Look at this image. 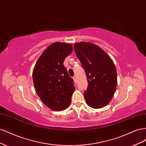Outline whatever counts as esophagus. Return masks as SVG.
<instances>
[{
	"mask_svg": "<svg viewBox=\"0 0 146 146\" xmlns=\"http://www.w3.org/2000/svg\"><path fill=\"white\" fill-rule=\"evenodd\" d=\"M73 79H74V80L75 82H77V79H76V76H74V77H73Z\"/></svg>",
	"mask_w": 146,
	"mask_h": 146,
	"instance_id": "1",
	"label": "esophagus"
}]
</instances>
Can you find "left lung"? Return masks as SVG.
Here are the masks:
<instances>
[{
  "label": "left lung",
  "mask_w": 146,
  "mask_h": 146,
  "mask_svg": "<svg viewBox=\"0 0 146 146\" xmlns=\"http://www.w3.org/2000/svg\"><path fill=\"white\" fill-rule=\"evenodd\" d=\"M74 50L85 70L88 87L84 92L86 104L93 108L105 107L111 100L117 85V72L111 58L94 44H74Z\"/></svg>",
  "instance_id": "left-lung-1"
}]
</instances>
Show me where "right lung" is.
Listing matches in <instances>:
<instances>
[{
    "label": "right lung",
    "mask_w": 146,
    "mask_h": 146,
    "mask_svg": "<svg viewBox=\"0 0 146 146\" xmlns=\"http://www.w3.org/2000/svg\"><path fill=\"white\" fill-rule=\"evenodd\" d=\"M72 51L68 43L55 42L43 52L33 71L35 90L44 104L54 111L68 108L75 91L73 79L63 65Z\"/></svg>",
    "instance_id": "right-lung-1"
}]
</instances>
